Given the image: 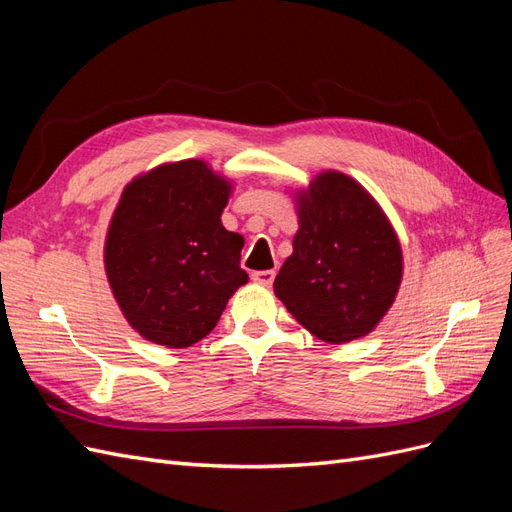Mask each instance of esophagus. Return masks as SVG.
<instances>
[{"label": "esophagus", "mask_w": 512, "mask_h": 512, "mask_svg": "<svg viewBox=\"0 0 512 512\" xmlns=\"http://www.w3.org/2000/svg\"><path fill=\"white\" fill-rule=\"evenodd\" d=\"M252 280L256 284H260V286H271L273 280H275V271H271V269H267V271H254L252 273Z\"/></svg>", "instance_id": "esophagus-1"}]
</instances>
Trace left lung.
Instances as JSON below:
<instances>
[{
  "label": "left lung",
  "mask_w": 512,
  "mask_h": 512,
  "mask_svg": "<svg viewBox=\"0 0 512 512\" xmlns=\"http://www.w3.org/2000/svg\"><path fill=\"white\" fill-rule=\"evenodd\" d=\"M299 230L273 290L322 342L346 344L376 329L404 273L395 230L352 177L324 170L297 194Z\"/></svg>",
  "instance_id": "8db88e82"
}]
</instances>
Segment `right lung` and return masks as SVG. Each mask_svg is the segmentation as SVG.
Listing matches in <instances>:
<instances>
[{
    "instance_id": "right-lung-1",
    "label": "right lung",
    "mask_w": 512,
    "mask_h": 512,
    "mask_svg": "<svg viewBox=\"0 0 512 512\" xmlns=\"http://www.w3.org/2000/svg\"><path fill=\"white\" fill-rule=\"evenodd\" d=\"M230 192V181L203 160L156 166L123 188L106 232L104 269L123 316L149 342H200L247 284L243 237L222 226Z\"/></svg>"
}]
</instances>
